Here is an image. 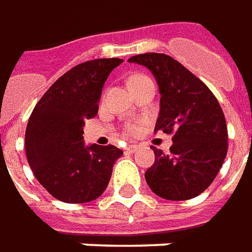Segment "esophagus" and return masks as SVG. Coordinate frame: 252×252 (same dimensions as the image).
Returning <instances> with one entry per match:
<instances>
[{
  "mask_svg": "<svg viewBox=\"0 0 252 252\" xmlns=\"http://www.w3.org/2000/svg\"><path fill=\"white\" fill-rule=\"evenodd\" d=\"M126 152H129V153H134V152H136V151H138V146H136V145H131V146H126Z\"/></svg>",
  "mask_w": 252,
  "mask_h": 252,
  "instance_id": "34e87169",
  "label": "esophagus"
}]
</instances>
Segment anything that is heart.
Wrapping results in <instances>:
<instances>
[{
  "label": "heart",
  "mask_w": 252,
  "mask_h": 252,
  "mask_svg": "<svg viewBox=\"0 0 252 252\" xmlns=\"http://www.w3.org/2000/svg\"><path fill=\"white\" fill-rule=\"evenodd\" d=\"M145 78H148V76L142 74L132 75V76H129V79H128V86L131 88L134 83L139 82V81H142V79H145ZM141 129H142V123H141V121L128 123V124L126 126V136H136V135L141 132Z\"/></svg>",
  "instance_id": "heart-1"
}]
</instances>
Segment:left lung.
I'll return each mask as SVG.
<instances>
[{
	"instance_id": "8db88e82",
	"label": "left lung",
	"mask_w": 252,
	"mask_h": 252,
	"mask_svg": "<svg viewBox=\"0 0 252 252\" xmlns=\"http://www.w3.org/2000/svg\"><path fill=\"white\" fill-rule=\"evenodd\" d=\"M128 61L155 75L161 94L155 132L173 135L169 153L152 146L155 163L145 173L146 183L169 201L195 198L212 184L227 153L220 104L211 89L173 57L145 53Z\"/></svg>"
}]
</instances>
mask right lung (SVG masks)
I'll use <instances>...</instances> for the list:
<instances>
[{
	"label": "right lung",
	"instance_id": "add662e5",
	"mask_svg": "<svg viewBox=\"0 0 252 252\" xmlns=\"http://www.w3.org/2000/svg\"><path fill=\"white\" fill-rule=\"evenodd\" d=\"M121 63L97 58L78 64L50 86L32 111L25 135L28 163L58 201L91 202L109 186L123 151L114 145L86 148L82 134L85 120L97 114L103 85Z\"/></svg>",
	"mask_w": 252,
	"mask_h": 252
}]
</instances>
